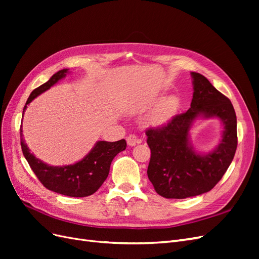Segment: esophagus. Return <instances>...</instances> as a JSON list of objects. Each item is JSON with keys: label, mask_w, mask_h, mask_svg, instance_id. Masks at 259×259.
Listing matches in <instances>:
<instances>
[{"label": "esophagus", "mask_w": 259, "mask_h": 259, "mask_svg": "<svg viewBox=\"0 0 259 259\" xmlns=\"http://www.w3.org/2000/svg\"><path fill=\"white\" fill-rule=\"evenodd\" d=\"M126 142H127V145H128V146L133 147V146H136V144H139L140 142H142V140H140L136 135L131 134V135L127 136Z\"/></svg>", "instance_id": "esophagus-1"}]
</instances>
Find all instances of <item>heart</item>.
<instances>
[{
  "instance_id": "obj_1",
  "label": "heart",
  "mask_w": 259,
  "mask_h": 259,
  "mask_svg": "<svg viewBox=\"0 0 259 259\" xmlns=\"http://www.w3.org/2000/svg\"><path fill=\"white\" fill-rule=\"evenodd\" d=\"M178 105H179V101L174 96L164 98L159 104V106L156 107L155 111L153 113V119L156 122H164V121L169 120L170 117L176 113Z\"/></svg>"
}]
</instances>
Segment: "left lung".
Wrapping results in <instances>:
<instances>
[{
	"label": "left lung",
	"instance_id": "obj_1",
	"mask_svg": "<svg viewBox=\"0 0 259 259\" xmlns=\"http://www.w3.org/2000/svg\"><path fill=\"white\" fill-rule=\"evenodd\" d=\"M193 97L190 108L166 124L146 132L151 150L148 178L156 193L166 199H186L213 189L231 164L238 146L237 116L229 98L204 75L191 72ZM218 117L224 125L222 140L213 152L201 155L190 143L194 119Z\"/></svg>",
	"mask_w": 259,
	"mask_h": 259
}]
</instances>
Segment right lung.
Instances as JSON below:
<instances>
[{"label": "right lung", "mask_w": 259, "mask_h": 259, "mask_svg": "<svg viewBox=\"0 0 259 259\" xmlns=\"http://www.w3.org/2000/svg\"><path fill=\"white\" fill-rule=\"evenodd\" d=\"M68 73V69H62L55 73L51 79L32 91L23 108L22 113H25L27 105H29L35 97L51 89L54 84L64 79ZM20 145L22 153L28 161L29 165L34 171L35 176L42 185L49 190L56 193L68 195L72 198L89 197L95 193L100 186L104 184L109 175L111 162L114 156L126 149L125 139L117 142H97L90 153L84 158L71 165L52 166L36 159L30 152L22 135L20 127Z\"/></svg>", "instance_id": "add662e5"}]
</instances>
